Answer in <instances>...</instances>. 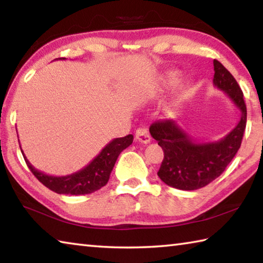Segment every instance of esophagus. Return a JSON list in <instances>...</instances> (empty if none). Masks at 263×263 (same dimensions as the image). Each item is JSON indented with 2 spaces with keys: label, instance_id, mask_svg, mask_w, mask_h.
<instances>
[{
  "label": "esophagus",
  "instance_id": "esophagus-1",
  "mask_svg": "<svg viewBox=\"0 0 263 263\" xmlns=\"http://www.w3.org/2000/svg\"><path fill=\"white\" fill-rule=\"evenodd\" d=\"M136 138L138 141L142 142V144H148L151 141V136L147 131V128L145 127H139L136 131Z\"/></svg>",
  "mask_w": 263,
  "mask_h": 263
}]
</instances>
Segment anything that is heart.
<instances>
[{
    "label": "heart",
    "instance_id": "heart-1",
    "mask_svg": "<svg viewBox=\"0 0 263 263\" xmlns=\"http://www.w3.org/2000/svg\"><path fill=\"white\" fill-rule=\"evenodd\" d=\"M180 81V74L175 72V70H172V72L166 73L161 79V82H160V89L161 90H167V89H171L175 87Z\"/></svg>",
    "mask_w": 263,
    "mask_h": 263
}]
</instances>
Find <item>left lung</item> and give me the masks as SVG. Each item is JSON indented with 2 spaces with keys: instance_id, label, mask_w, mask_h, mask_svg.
I'll return each instance as SVG.
<instances>
[{
  "instance_id": "left-lung-1",
  "label": "left lung",
  "mask_w": 263,
  "mask_h": 263,
  "mask_svg": "<svg viewBox=\"0 0 263 263\" xmlns=\"http://www.w3.org/2000/svg\"><path fill=\"white\" fill-rule=\"evenodd\" d=\"M213 86L225 92L240 111V121L232 131L215 141H199L176 121L153 123L149 133L164 153L158 175L167 185L180 190H196L220 176L241 145L247 109L238 82L218 60H213Z\"/></svg>"
}]
</instances>
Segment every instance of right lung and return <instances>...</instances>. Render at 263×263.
<instances>
[{
	"label": "right lung",
	"mask_w": 263,
	"mask_h": 263,
	"mask_svg": "<svg viewBox=\"0 0 263 263\" xmlns=\"http://www.w3.org/2000/svg\"><path fill=\"white\" fill-rule=\"evenodd\" d=\"M62 59H65V58H62ZM132 135L123 138H116V139L111 140L101 151L100 154L92 159L89 164L82 168L81 171L66 176H52L39 172L29 162L22 148L21 151L32 174L48 189L60 195H87L94 193L108 183L118 155L127 148L132 144Z\"/></svg>",
	"instance_id": "obj_1"
}]
</instances>
